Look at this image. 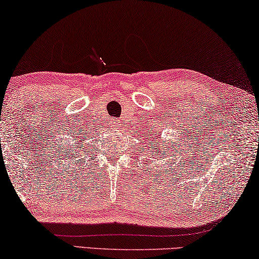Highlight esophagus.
I'll use <instances>...</instances> for the list:
<instances>
[{"mask_svg":"<svg viewBox=\"0 0 259 259\" xmlns=\"http://www.w3.org/2000/svg\"><path fill=\"white\" fill-rule=\"evenodd\" d=\"M118 125H119L118 123H117V122H115V125H114V126H116V128H118Z\"/></svg>","mask_w":259,"mask_h":259,"instance_id":"34e87169","label":"esophagus"}]
</instances>
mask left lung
Masks as SVG:
<instances>
[{
    "label": "left lung",
    "mask_w": 259,
    "mask_h": 259,
    "mask_svg": "<svg viewBox=\"0 0 259 259\" xmlns=\"http://www.w3.org/2000/svg\"><path fill=\"white\" fill-rule=\"evenodd\" d=\"M156 140V144H155V147L156 145H159L161 143H162L161 145V147H163V145H164V143H165V141H161V138H159V140L157 141V138H155ZM152 143H154V142H152ZM151 148H152V150H150V155H151V157H154V156H156V155H158V151H155L156 150V148H154V145H151Z\"/></svg>",
    "instance_id": "obj_1"
}]
</instances>
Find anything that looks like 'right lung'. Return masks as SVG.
Instances as JSON below:
<instances>
[{"mask_svg":"<svg viewBox=\"0 0 259 259\" xmlns=\"http://www.w3.org/2000/svg\"><path fill=\"white\" fill-rule=\"evenodd\" d=\"M75 155H76V151L74 149H69V151L67 150V152L63 155V161L64 162H69L70 161V158H75Z\"/></svg>","mask_w":259,"mask_h":259,"instance_id":"1","label":"right lung"}]
</instances>
